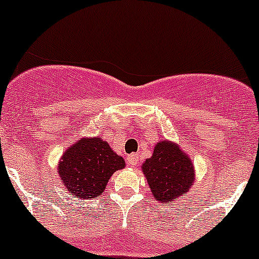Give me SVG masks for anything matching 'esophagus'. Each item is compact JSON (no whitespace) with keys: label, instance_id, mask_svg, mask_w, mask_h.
Segmentation results:
<instances>
[{"label":"esophagus","instance_id":"1","mask_svg":"<svg viewBox=\"0 0 259 259\" xmlns=\"http://www.w3.org/2000/svg\"><path fill=\"white\" fill-rule=\"evenodd\" d=\"M139 164V156L137 154H132L127 156V165L129 166H137Z\"/></svg>","mask_w":259,"mask_h":259}]
</instances>
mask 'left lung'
I'll list each match as a JSON object with an SVG mask.
<instances>
[{"instance_id": "8db88e82", "label": "left lung", "mask_w": 259, "mask_h": 259, "mask_svg": "<svg viewBox=\"0 0 259 259\" xmlns=\"http://www.w3.org/2000/svg\"><path fill=\"white\" fill-rule=\"evenodd\" d=\"M142 171L153 198L163 204L187 195L195 180L190 156L177 143L168 139L156 143L150 158L143 163Z\"/></svg>"}]
</instances>
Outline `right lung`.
Returning <instances> with one entry per match:
<instances>
[{
    "label": "right lung",
    "instance_id": "right-lung-1",
    "mask_svg": "<svg viewBox=\"0 0 259 259\" xmlns=\"http://www.w3.org/2000/svg\"><path fill=\"white\" fill-rule=\"evenodd\" d=\"M125 165L103 138H81L62 153L57 174L71 197L91 199L103 194L111 176Z\"/></svg>",
    "mask_w": 259,
    "mask_h": 259
}]
</instances>
